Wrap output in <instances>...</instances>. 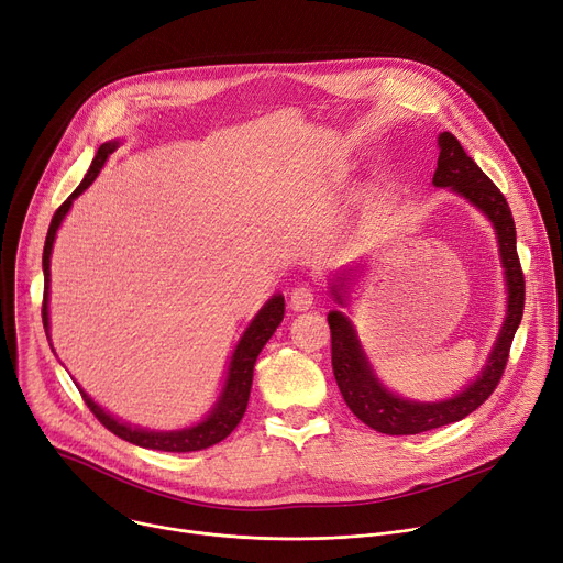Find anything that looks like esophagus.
Instances as JSON below:
<instances>
[{"label": "esophagus", "instance_id": "obj_1", "mask_svg": "<svg viewBox=\"0 0 563 563\" xmlns=\"http://www.w3.org/2000/svg\"><path fill=\"white\" fill-rule=\"evenodd\" d=\"M314 303V289L310 285H296L291 289V296H289V308L301 312V310H310Z\"/></svg>", "mask_w": 563, "mask_h": 563}]
</instances>
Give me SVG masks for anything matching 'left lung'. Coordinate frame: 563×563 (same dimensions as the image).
I'll list each match as a JSON object with an SVG mask.
<instances>
[{
	"instance_id": "1",
	"label": "left lung",
	"mask_w": 563,
	"mask_h": 563,
	"mask_svg": "<svg viewBox=\"0 0 563 563\" xmlns=\"http://www.w3.org/2000/svg\"><path fill=\"white\" fill-rule=\"evenodd\" d=\"M437 142L439 161L432 185L445 187L448 192H455L457 197L466 199L492 221L505 274L507 310L500 332L496 336V344L475 380L464 385L460 394L434 402L411 400L387 389L385 383L376 376V371H373V364L362 349L353 321L342 310H330L328 325L332 336V371L336 387H340L353 415L364 426L383 434H421L448 423H457L468 417L471 411H475L494 394L503 378L511 340L522 319V306H526V278H522L520 272L516 253V227L507 199L500 195L492 178L464 152L460 140L453 133H439ZM364 267L366 262L360 260L334 274V278L330 280V296L334 298L336 306L349 308L351 287L357 274H364Z\"/></svg>"
}]
</instances>
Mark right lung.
Masks as SVG:
<instances>
[{
  "label": "right lung",
  "instance_id": "1",
  "mask_svg": "<svg viewBox=\"0 0 563 563\" xmlns=\"http://www.w3.org/2000/svg\"><path fill=\"white\" fill-rule=\"evenodd\" d=\"M122 142L120 140H108L103 142L97 154L92 158V165L88 169V174L84 176V180L79 183L77 190H74L67 201L54 212L49 231H47V240H45V251H43V274H45V298H43V325L47 332V340L52 346V336H49V283H52V272H49V262H52V251H54V242H56V233L60 229V223L65 219V214L69 212L74 199H79L88 187L95 183V178L99 176L101 167L106 165L108 156L112 152H118V146ZM285 314V296L283 294H274L269 301L257 310V314L251 319V323L246 325V330L242 332L238 346L233 349V355L229 360V368L227 376H223V385L221 391L217 396V400L212 402V407L206 411V417L187 428H178V430H148V428H140V426H131L118 417H112L110 411H106L99 402H95L77 383L86 405L90 407L92 415L101 421L103 428H108L112 434H118L120 439L135 443L140 448H148V451H165V453H192V451H203V448H210L214 443H219L221 439H227L238 423L242 421L246 405H249V394H251V383H253V366L255 360L260 355V351L265 349V344L272 340V334L276 332V328L280 325ZM54 351V349H52Z\"/></svg>",
  "mask_w": 563,
  "mask_h": 563
}]
</instances>
